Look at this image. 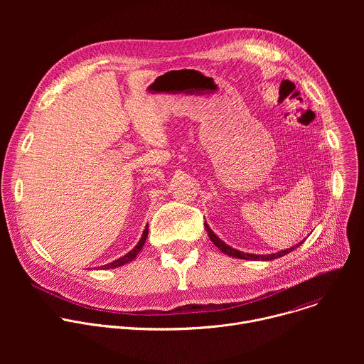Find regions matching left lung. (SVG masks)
<instances>
[{
    "label": "left lung",
    "instance_id": "1",
    "mask_svg": "<svg viewBox=\"0 0 364 364\" xmlns=\"http://www.w3.org/2000/svg\"><path fill=\"white\" fill-rule=\"evenodd\" d=\"M204 226H205V230H207V233H209V237H210V240L223 252V253H226V255H229V256H233V257H239V259H249V261H272V259H277V257H281V256H284V255H287V253H289V252H292L294 249H296L301 243H298V245H295V246H292L291 249H287V250H281V252H278V253H271V255H253V253H245V252H240V250H236V249H233V247H230L229 245H226L225 242H222L213 232H212V229L209 228V225L207 223H204Z\"/></svg>",
    "mask_w": 364,
    "mask_h": 364
}]
</instances>
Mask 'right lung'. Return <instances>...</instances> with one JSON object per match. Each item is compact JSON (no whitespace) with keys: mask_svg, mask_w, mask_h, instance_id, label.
Segmentation results:
<instances>
[{"mask_svg":"<svg viewBox=\"0 0 364 364\" xmlns=\"http://www.w3.org/2000/svg\"><path fill=\"white\" fill-rule=\"evenodd\" d=\"M146 236H148V226H145L144 233H142V236H141V239H139L138 245H136L132 250H129L125 256L119 257L118 261H114V262H111V264H108V265H105V267H102V268H105V269H109V268H118V267H122V265H125V264L131 262L132 259H135V257H136V255L139 253V250L142 249V246H144V243H145V240H146Z\"/></svg>","mask_w":364,"mask_h":364,"instance_id":"obj_1","label":"right lung"}]
</instances>
